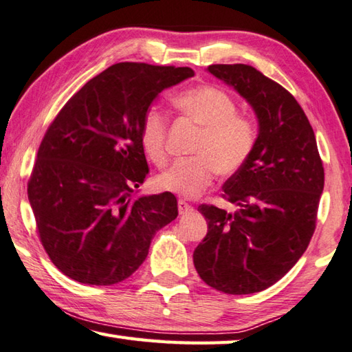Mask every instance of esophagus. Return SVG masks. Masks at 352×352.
<instances>
[{"label": "esophagus", "mask_w": 352, "mask_h": 352, "mask_svg": "<svg viewBox=\"0 0 352 352\" xmlns=\"http://www.w3.org/2000/svg\"><path fill=\"white\" fill-rule=\"evenodd\" d=\"M192 209L194 208L190 206V204L186 200H183V198H180V200H178V212H180L182 215L192 212Z\"/></svg>", "instance_id": "1"}]
</instances>
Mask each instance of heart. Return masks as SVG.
I'll return each mask as SVG.
<instances>
[{"mask_svg":"<svg viewBox=\"0 0 352 352\" xmlns=\"http://www.w3.org/2000/svg\"><path fill=\"white\" fill-rule=\"evenodd\" d=\"M175 104L203 129L195 148L197 157L182 158L158 175V186L183 197H197L214 182L217 170L229 175L237 172L257 140V127L251 118L237 113V104L226 92L212 86H200L183 92ZM168 117L151 107L142 123V143L148 157L158 166L168 160L166 149Z\"/></svg>","mask_w":352,"mask_h":352,"instance_id":"heart-1","label":"heart"}]
</instances>
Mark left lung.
<instances>
[{"label":"left lung","instance_id":"left-lung-1","mask_svg":"<svg viewBox=\"0 0 352 352\" xmlns=\"http://www.w3.org/2000/svg\"><path fill=\"white\" fill-rule=\"evenodd\" d=\"M215 78L248 101L258 133L251 155L223 184L239 209L198 210L208 234L194 251L198 276L225 294H254L297 263L316 229L324 184L314 131L297 100L248 65H212Z\"/></svg>","mask_w":352,"mask_h":352}]
</instances>
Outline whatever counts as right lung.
Masks as SVG:
<instances>
[{
    "mask_svg": "<svg viewBox=\"0 0 352 352\" xmlns=\"http://www.w3.org/2000/svg\"><path fill=\"white\" fill-rule=\"evenodd\" d=\"M190 67L118 63L87 81L44 135L28 197L44 249L75 282L109 286L131 277L157 231L177 219L172 192L140 194L149 174L146 112Z\"/></svg>",
    "mask_w": 352,
    "mask_h": 352,
    "instance_id": "obj_1",
    "label": "right lung"
}]
</instances>
